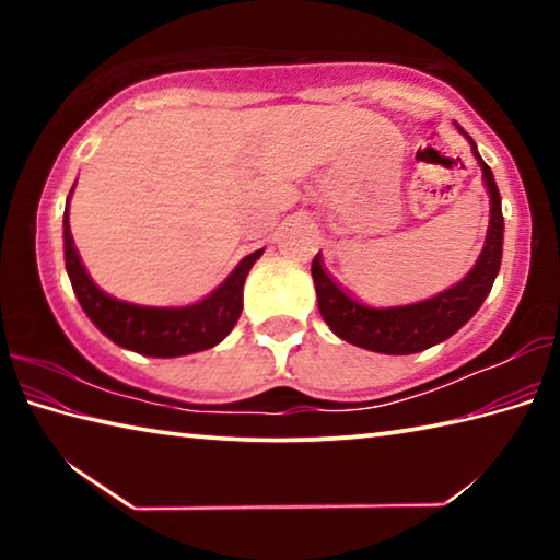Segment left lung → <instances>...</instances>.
Segmentation results:
<instances>
[{"mask_svg":"<svg viewBox=\"0 0 560 560\" xmlns=\"http://www.w3.org/2000/svg\"><path fill=\"white\" fill-rule=\"evenodd\" d=\"M462 136H467V132L462 130ZM467 140L471 143L474 158L479 160L481 179H485L491 197L487 242L477 264H474L471 271L459 283H454L452 289L438 293V296L407 303V306L371 308L355 299H350L328 277L324 261H320V254H316L314 264H311V277H314L316 283L318 311L338 338H343L358 348L375 350V353L385 355L420 353V350H428L457 334L489 296L501 267L504 217H501V197L494 175H491L489 165L481 160L477 143L469 136Z\"/></svg>","mask_w":560,"mask_h":560,"instance_id":"obj_1","label":"left lung"}]
</instances>
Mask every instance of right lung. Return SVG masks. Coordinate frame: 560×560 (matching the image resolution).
Instances as JSON below:
<instances>
[{"instance_id": "obj_1", "label": "right lung", "mask_w": 560, "mask_h": 560, "mask_svg": "<svg viewBox=\"0 0 560 560\" xmlns=\"http://www.w3.org/2000/svg\"><path fill=\"white\" fill-rule=\"evenodd\" d=\"M261 254L264 249H257L249 257H244L230 277L202 301L187 303V306H138V303L108 296L93 283L73 246L69 202L63 210V257L75 299L101 334H106L120 348L136 350L140 355L177 358L200 353V350L212 348L230 336L244 306L242 293L246 273Z\"/></svg>"}]
</instances>
